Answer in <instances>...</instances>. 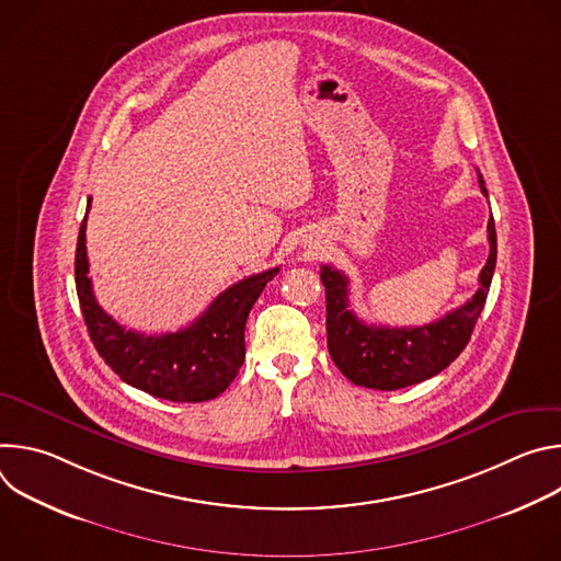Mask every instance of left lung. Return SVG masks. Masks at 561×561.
I'll return each mask as SVG.
<instances>
[{
  "label": "left lung",
  "mask_w": 561,
  "mask_h": 561,
  "mask_svg": "<svg viewBox=\"0 0 561 561\" xmlns=\"http://www.w3.org/2000/svg\"><path fill=\"white\" fill-rule=\"evenodd\" d=\"M479 186L489 197L482 175ZM491 253L479 273L477 293L459 308L446 312L437 322L424 327H373L348 308V277L333 266H322L327 286V335L335 366L357 386L375 390H397L442 373L466 348L477 317L482 314L497 264V232L489 219Z\"/></svg>",
  "instance_id": "1"
}]
</instances>
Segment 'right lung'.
<instances>
[{"mask_svg": "<svg viewBox=\"0 0 561 561\" xmlns=\"http://www.w3.org/2000/svg\"><path fill=\"white\" fill-rule=\"evenodd\" d=\"M91 197L87 213L91 208ZM279 273L268 268L226 288L197 319L178 333L144 335L126 331L102 310L93 295L87 255V215L75 251V286L89 335L102 359L122 381L169 402L197 404L221 394L247 357V319Z\"/></svg>", "mask_w": 561, "mask_h": 561, "instance_id": "right-lung-1", "label": "right lung"}]
</instances>
